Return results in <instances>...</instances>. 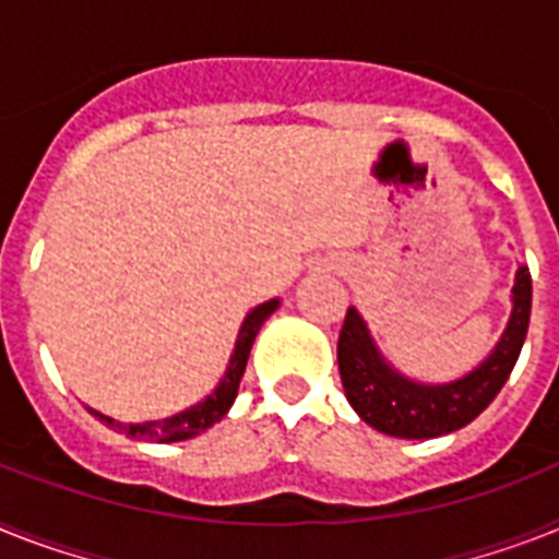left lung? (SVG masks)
Here are the masks:
<instances>
[{"mask_svg":"<svg viewBox=\"0 0 559 559\" xmlns=\"http://www.w3.org/2000/svg\"><path fill=\"white\" fill-rule=\"evenodd\" d=\"M528 317H532V274L528 269H520L509 329L491 357L477 371L449 385H417L385 366V359L373 348L362 317L348 308L336 340V362H340L345 396L354 405V412L382 435L405 437V440L451 435L479 417L500 394L523 352Z\"/></svg>","mask_w":559,"mask_h":559,"instance_id":"obj_1","label":"left lung"}]
</instances>
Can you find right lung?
<instances>
[{
	"label": "right lung",
	"instance_id": "right-lung-1",
	"mask_svg": "<svg viewBox=\"0 0 559 559\" xmlns=\"http://www.w3.org/2000/svg\"><path fill=\"white\" fill-rule=\"evenodd\" d=\"M276 299H271V302H262V306L253 308L251 313L246 317V322H242V329H239V336H237V348H234V357H230V366L228 371H225L223 382L216 385V391L211 396H205L202 403L191 405L188 412L182 414H174V417L168 419H159V423H142V426H133V423H117V419L110 417H103V414H96V417L103 419L105 426L114 428V431H119V435L131 437V440H154V442H179V440H191V437L202 435L205 428H211L214 423H219V419L228 414V408L234 405V396H237V389H239V380H242V373H246V366H248V354H251V345L253 340H257V334H260L262 322L269 320L271 313L276 311Z\"/></svg>",
	"mask_w": 559,
	"mask_h": 559
}]
</instances>
